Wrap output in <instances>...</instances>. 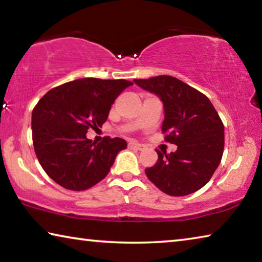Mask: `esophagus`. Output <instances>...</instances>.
<instances>
[{
	"label": "esophagus",
	"instance_id": "1",
	"mask_svg": "<svg viewBox=\"0 0 262 262\" xmlns=\"http://www.w3.org/2000/svg\"><path fill=\"white\" fill-rule=\"evenodd\" d=\"M128 148L136 149V150H142L144 147L142 144L137 143V142H135V141H132V142H129V143H128Z\"/></svg>",
	"mask_w": 262,
	"mask_h": 262
}]
</instances>
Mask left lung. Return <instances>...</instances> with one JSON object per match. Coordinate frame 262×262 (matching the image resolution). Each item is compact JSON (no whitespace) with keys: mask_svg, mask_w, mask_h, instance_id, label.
Masks as SVG:
<instances>
[{"mask_svg":"<svg viewBox=\"0 0 262 262\" xmlns=\"http://www.w3.org/2000/svg\"><path fill=\"white\" fill-rule=\"evenodd\" d=\"M163 103L162 132L177 145L174 152L157 150L158 161L145 174L162 192L184 196L202 188L219 167L224 149V126L210 100L180 79L161 75L134 79Z\"/></svg>","mask_w":262,"mask_h":262,"instance_id":"8db88e82","label":"left lung"}]
</instances>
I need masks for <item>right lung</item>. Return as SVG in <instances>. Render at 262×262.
<instances>
[{
	"label": "right lung",
	"instance_id": "add662e5",
	"mask_svg": "<svg viewBox=\"0 0 262 262\" xmlns=\"http://www.w3.org/2000/svg\"><path fill=\"white\" fill-rule=\"evenodd\" d=\"M130 85L126 79L81 78L52 89L38 101L32 112L34 151L56 184L85 190L107 176L127 142L105 137L96 144L86 133L101 128L114 100Z\"/></svg>",
	"mask_w": 262,
	"mask_h": 262
}]
</instances>
